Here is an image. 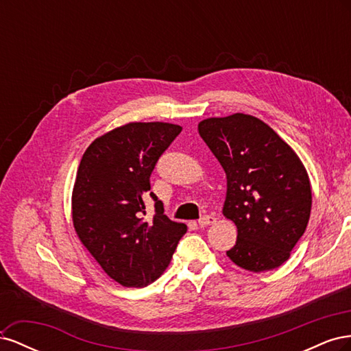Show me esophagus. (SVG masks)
<instances>
[{
    "instance_id": "34e87169",
    "label": "esophagus",
    "mask_w": 351,
    "mask_h": 351,
    "mask_svg": "<svg viewBox=\"0 0 351 351\" xmlns=\"http://www.w3.org/2000/svg\"><path fill=\"white\" fill-rule=\"evenodd\" d=\"M215 218L214 217H210V215H204L202 217L199 221H197V224H199V227L200 228H204V227H208V226H212V224H215Z\"/></svg>"
}]
</instances>
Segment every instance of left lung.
Here are the masks:
<instances>
[{"instance_id": "obj_1", "label": "left lung", "mask_w": 351, "mask_h": 351, "mask_svg": "<svg viewBox=\"0 0 351 351\" xmlns=\"http://www.w3.org/2000/svg\"><path fill=\"white\" fill-rule=\"evenodd\" d=\"M197 130L227 176L222 214L237 227L227 256L252 272L278 268L311 217V182L300 158L253 115L214 117Z\"/></svg>"}]
</instances>
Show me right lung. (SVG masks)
<instances>
[{"label": "right lung", "instance_id": "1", "mask_svg": "<svg viewBox=\"0 0 351 351\" xmlns=\"http://www.w3.org/2000/svg\"><path fill=\"white\" fill-rule=\"evenodd\" d=\"M182 132L169 123H129L83 154L71 196L73 226L101 268L124 287H146L167 269L187 227L164 215L151 190L159 156ZM156 214L145 219V199Z\"/></svg>", "mask_w": 351, "mask_h": 351}]
</instances>
